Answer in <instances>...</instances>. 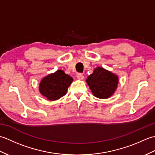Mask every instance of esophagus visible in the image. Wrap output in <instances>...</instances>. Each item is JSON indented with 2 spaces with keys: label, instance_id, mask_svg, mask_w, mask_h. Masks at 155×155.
Instances as JSON below:
<instances>
[{
  "label": "esophagus",
  "instance_id": "esophagus-1",
  "mask_svg": "<svg viewBox=\"0 0 155 155\" xmlns=\"http://www.w3.org/2000/svg\"><path fill=\"white\" fill-rule=\"evenodd\" d=\"M77 77L78 79L83 80V78H84V76H83V74H82V73H78V74H77Z\"/></svg>",
  "mask_w": 155,
  "mask_h": 155
}]
</instances>
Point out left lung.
<instances>
[{
	"mask_svg": "<svg viewBox=\"0 0 155 155\" xmlns=\"http://www.w3.org/2000/svg\"><path fill=\"white\" fill-rule=\"evenodd\" d=\"M87 83L92 93L99 98H107L113 95L118 83L117 75L101 67H97L88 77Z\"/></svg>",
	"mask_w": 155,
	"mask_h": 155,
	"instance_id": "1",
	"label": "left lung"
}]
</instances>
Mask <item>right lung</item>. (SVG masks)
I'll use <instances>...</instances> for the list:
<instances>
[{
    "label": "right lung",
    "instance_id": "right-lung-1",
    "mask_svg": "<svg viewBox=\"0 0 155 155\" xmlns=\"http://www.w3.org/2000/svg\"><path fill=\"white\" fill-rule=\"evenodd\" d=\"M72 82V78L65 74L62 70L45 77L39 85L42 95L50 101H55L67 93L68 87Z\"/></svg>",
    "mask_w": 155,
    "mask_h": 155
}]
</instances>
